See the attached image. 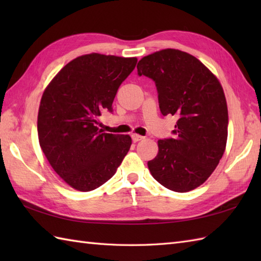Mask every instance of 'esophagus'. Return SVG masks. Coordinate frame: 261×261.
<instances>
[{
  "instance_id": "34e87169",
  "label": "esophagus",
  "mask_w": 261,
  "mask_h": 261,
  "mask_svg": "<svg viewBox=\"0 0 261 261\" xmlns=\"http://www.w3.org/2000/svg\"><path fill=\"white\" fill-rule=\"evenodd\" d=\"M131 137H132V141H134V142H138V141H140L142 139H145V137H142L140 135H137V134L131 135Z\"/></svg>"
}]
</instances>
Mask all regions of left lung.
<instances>
[{"label":"left lung","mask_w":261,"mask_h":261,"mask_svg":"<svg viewBox=\"0 0 261 261\" xmlns=\"http://www.w3.org/2000/svg\"><path fill=\"white\" fill-rule=\"evenodd\" d=\"M137 68L156 83L163 115L178 116L175 139L158 140V153L148 168L170 191L195 190L225 151L229 116L222 85L196 57L178 49L148 55Z\"/></svg>","instance_id":"obj_1"}]
</instances>
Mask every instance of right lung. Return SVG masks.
Returning <instances> with one entry per match:
<instances>
[{
	"instance_id": "add662e5",
	"label": "right lung",
	"mask_w": 261,
	"mask_h": 261,
	"mask_svg": "<svg viewBox=\"0 0 261 261\" xmlns=\"http://www.w3.org/2000/svg\"><path fill=\"white\" fill-rule=\"evenodd\" d=\"M137 62L136 57L83 55L64 66L43 91L39 145L53 169L74 190L90 192L103 185L129 151V135L104 134L97 125L102 112H112L118 88Z\"/></svg>"
}]
</instances>
